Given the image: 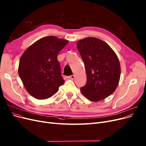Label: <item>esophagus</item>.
<instances>
[{"instance_id": "esophagus-1", "label": "esophagus", "mask_w": 146, "mask_h": 146, "mask_svg": "<svg viewBox=\"0 0 146 146\" xmlns=\"http://www.w3.org/2000/svg\"><path fill=\"white\" fill-rule=\"evenodd\" d=\"M69 78L70 79H71V80H74V79L75 78V75H71V76L69 77Z\"/></svg>"}]
</instances>
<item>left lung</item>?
<instances>
[{
  "mask_svg": "<svg viewBox=\"0 0 146 146\" xmlns=\"http://www.w3.org/2000/svg\"><path fill=\"white\" fill-rule=\"evenodd\" d=\"M77 47L85 65L87 82L80 88L92 102H99L111 95L117 88L121 75L118 58L105 42L87 37L77 42Z\"/></svg>",
  "mask_w": 146,
  "mask_h": 146,
  "instance_id": "1",
  "label": "left lung"
}]
</instances>
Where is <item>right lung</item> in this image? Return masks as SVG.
Segmentation results:
<instances>
[{"label": "right lung", "instance_id": "obj_1", "mask_svg": "<svg viewBox=\"0 0 146 146\" xmlns=\"http://www.w3.org/2000/svg\"><path fill=\"white\" fill-rule=\"evenodd\" d=\"M68 43L66 40L47 36L25 50L20 58L18 72L31 96L38 100L48 98L64 83L57 56Z\"/></svg>", "mask_w": 146, "mask_h": 146}]
</instances>
